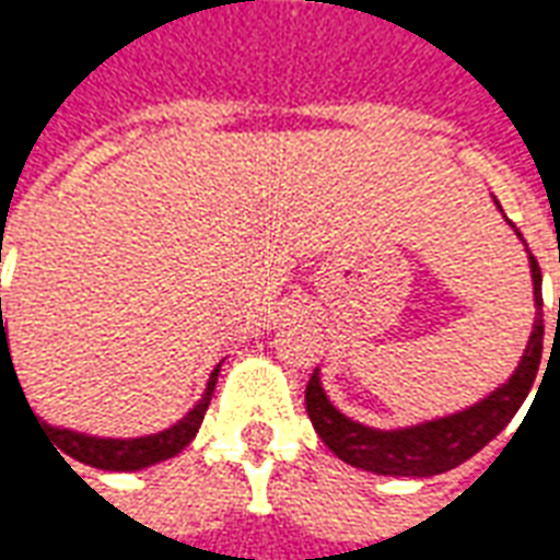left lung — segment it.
Instances as JSON below:
<instances>
[{"label":"left lung","mask_w":560,"mask_h":560,"mask_svg":"<svg viewBox=\"0 0 560 560\" xmlns=\"http://www.w3.org/2000/svg\"><path fill=\"white\" fill-rule=\"evenodd\" d=\"M522 240V233H518ZM528 252V248H525ZM530 279H534V329H530L528 348L518 360L516 372L506 384L492 389L489 396L465 411L450 413L441 420L420 422L408 429H372L363 422L351 420L327 399L320 387L317 369L308 387H305V411L308 420L320 434V441L353 468L384 474V477H434L453 470L468 462L474 453L492 441L494 434L506 429V422L516 417L522 401L528 399L534 377L540 369L542 357V272L537 257L528 252ZM558 324H560V296H558Z\"/></svg>","instance_id":"1"}]
</instances>
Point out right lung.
Here are the masks:
<instances>
[{
  "label": "right lung",
  "instance_id": "obj_1",
  "mask_svg": "<svg viewBox=\"0 0 560 560\" xmlns=\"http://www.w3.org/2000/svg\"><path fill=\"white\" fill-rule=\"evenodd\" d=\"M2 360H11V351H8L5 339V320H2V296H0V365ZM14 369V363H11ZM221 363L212 369L209 375L207 393L203 399L197 401L191 411L185 413L183 420L164 429L159 434H147V438H92V434L71 432V429H59V425H47L44 420H35L38 425H44V432L50 434V441L56 444V450H62L66 456L78 458L83 465H92V468L102 470H140L149 468V465H159L164 458H173L176 453H183L185 446L191 444V438L200 429L203 422V413L209 408V399H212V389H215V381H219ZM18 377V372H14ZM20 384V381H18ZM23 393V389H20ZM35 417V413H32Z\"/></svg>",
  "mask_w": 560,
  "mask_h": 560
}]
</instances>
